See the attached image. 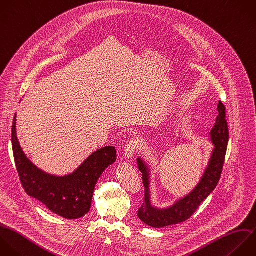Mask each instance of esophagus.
<instances>
[{"label":"esophagus","instance_id":"1","mask_svg":"<svg viewBox=\"0 0 256 256\" xmlns=\"http://www.w3.org/2000/svg\"><path fill=\"white\" fill-rule=\"evenodd\" d=\"M137 147H138L137 141H135V140L129 141L126 144L125 149H124V156H125V158L126 159H131L134 156V154H135V152L137 150Z\"/></svg>","mask_w":256,"mask_h":256}]
</instances>
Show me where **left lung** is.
Returning <instances> with one entry per match:
<instances>
[{
  "label": "left lung",
  "instance_id": "obj_1",
  "mask_svg": "<svg viewBox=\"0 0 256 256\" xmlns=\"http://www.w3.org/2000/svg\"><path fill=\"white\" fill-rule=\"evenodd\" d=\"M218 116L215 126L209 133V141L213 144L210 151L207 165L205 166L200 180L195 187L186 195L176 199L171 205L157 207L152 203L151 180L152 167L141 156L137 158L138 169L142 173L143 184L145 186V198L143 205L138 210L139 219L146 225L154 228H162L184 222L196 211L198 206L216 188L226 154L229 132L225 119V107L222 102L217 106Z\"/></svg>",
  "mask_w": 256,
  "mask_h": 256
}]
</instances>
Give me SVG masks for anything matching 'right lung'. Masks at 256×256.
<instances>
[{"mask_svg": "<svg viewBox=\"0 0 256 256\" xmlns=\"http://www.w3.org/2000/svg\"><path fill=\"white\" fill-rule=\"evenodd\" d=\"M17 113L12 127V146L16 167L26 193L41 201L53 213L66 219L86 215L92 204L95 185L117 158L114 146L91 153L73 172L51 174L35 165L24 152L17 135Z\"/></svg>", "mask_w": 256, "mask_h": 256, "instance_id": "right-lung-1", "label": "right lung"}]
</instances>
